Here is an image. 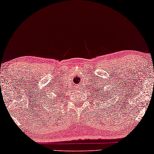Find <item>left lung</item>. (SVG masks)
I'll use <instances>...</instances> for the list:
<instances>
[{"mask_svg": "<svg viewBox=\"0 0 154 154\" xmlns=\"http://www.w3.org/2000/svg\"><path fill=\"white\" fill-rule=\"evenodd\" d=\"M101 92H102V91H101ZM101 97H102V95H101ZM101 101H102V100H101Z\"/></svg>", "mask_w": 154, "mask_h": 154, "instance_id": "8db88e82", "label": "left lung"}]
</instances>
